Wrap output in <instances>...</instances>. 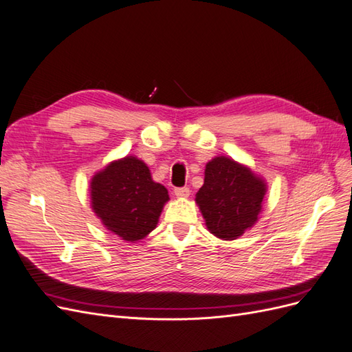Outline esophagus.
I'll return each mask as SVG.
<instances>
[{
  "label": "esophagus",
  "mask_w": 352,
  "mask_h": 352,
  "mask_svg": "<svg viewBox=\"0 0 352 352\" xmlns=\"http://www.w3.org/2000/svg\"><path fill=\"white\" fill-rule=\"evenodd\" d=\"M189 188L188 186H180V188H175V195L179 198H186L189 197Z\"/></svg>",
  "instance_id": "obj_1"
}]
</instances>
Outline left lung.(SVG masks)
<instances>
[{
  "instance_id": "left-lung-1",
  "label": "left lung",
  "mask_w": 352,
  "mask_h": 352,
  "mask_svg": "<svg viewBox=\"0 0 352 352\" xmlns=\"http://www.w3.org/2000/svg\"><path fill=\"white\" fill-rule=\"evenodd\" d=\"M265 185L250 168L228 157H216L206 166V177L197 204L208 230L232 241L257 221Z\"/></svg>"
}]
</instances>
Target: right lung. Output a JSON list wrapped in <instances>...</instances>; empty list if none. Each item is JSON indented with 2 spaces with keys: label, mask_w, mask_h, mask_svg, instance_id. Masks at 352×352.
<instances>
[{
  "label": "right lung",
  "mask_w": 352,
  "mask_h": 352,
  "mask_svg": "<svg viewBox=\"0 0 352 352\" xmlns=\"http://www.w3.org/2000/svg\"><path fill=\"white\" fill-rule=\"evenodd\" d=\"M91 199L102 225L133 242L155 229L168 194L151 179L144 162L124 157L92 177Z\"/></svg>",
  "instance_id": "add662e5"
}]
</instances>
